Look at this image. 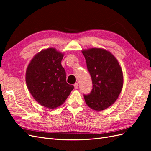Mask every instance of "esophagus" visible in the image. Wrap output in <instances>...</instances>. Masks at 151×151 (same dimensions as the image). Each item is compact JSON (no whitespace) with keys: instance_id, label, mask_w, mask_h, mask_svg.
<instances>
[{"instance_id":"1","label":"esophagus","mask_w":151,"mask_h":151,"mask_svg":"<svg viewBox=\"0 0 151 151\" xmlns=\"http://www.w3.org/2000/svg\"><path fill=\"white\" fill-rule=\"evenodd\" d=\"M74 88H75V89H78V83H75L74 84Z\"/></svg>"}]
</instances>
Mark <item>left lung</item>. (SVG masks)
I'll return each mask as SVG.
<instances>
[{"label":"left lung","mask_w":151,"mask_h":151,"mask_svg":"<svg viewBox=\"0 0 151 151\" xmlns=\"http://www.w3.org/2000/svg\"><path fill=\"white\" fill-rule=\"evenodd\" d=\"M92 79L93 89L84 95L86 104L95 111H102L115 102L123 84L122 68L108 50L91 48L82 51Z\"/></svg>","instance_id":"8db88e82"}]
</instances>
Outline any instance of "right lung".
<instances>
[{
    "label": "right lung",
    "mask_w": 151,
    "mask_h": 151,
    "mask_svg": "<svg viewBox=\"0 0 151 151\" xmlns=\"http://www.w3.org/2000/svg\"><path fill=\"white\" fill-rule=\"evenodd\" d=\"M63 57L55 48L45 49L35 55L26 69V83L32 96L49 109L60 106L74 88L66 82Z\"/></svg>",
    "instance_id": "right-lung-1"
}]
</instances>
